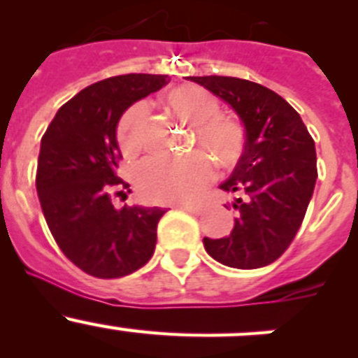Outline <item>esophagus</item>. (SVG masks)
<instances>
[{"label": "esophagus", "instance_id": "34e87169", "mask_svg": "<svg viewBox=\"0 0 358 358\" xmlns=\"http://www.w3.org/2000/svg\"><path fill=\"white\" fill-rule=\"evenodd\" d=\"M180 208L183 209V211H189V213H192V215H201L202 213V206H194V204H182L180 206Z\"/></svg>", "mask_w": 358, "mask_h": 358}]
</instances>
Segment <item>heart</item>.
<instances>
[{
  "label": "heart",
  "mask_w": 358,
  "mask_h": 358,
  "mask_svg": "<svg viewBox=\"0 0 358 358\" xmlns=\"http://www.w3.org/2000/svg\"><path fill=\"white\" fill-rule=\"evenodd\" d=\"M166 107L173 117L194 126L196 143L220 168L230 169L241 161L243 126L236 119L218 114L220 103L211 93L201 86H178L166 95ZM145 114V106L135 103L119 121L117 140L126 156H135L142 149ZM205 157L192 154L180 161L147 159L136 173L140 194L152 202L194 201L213 178L211 161Z\"/></svg>",
  "instance_id": "obj_1"
}]
</instances>
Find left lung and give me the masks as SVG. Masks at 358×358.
I'll return each mask as SVG.
<instances>
[{
  "instance_id": "8db88e82",
  "label": "left lung",
  "mask_w": 358,
  "mask_h": 358,
  "mask_svg": "<svg viewBox=\"0 0 358 358\" xmlns=\"http://www.w3.org/2000/svg\"><path fill=\"white\" fill-rule=\"evenodd\" d=\"M187 79L229 103L246 133L244 152L220 185L239 192L230 236L204 237L211 258L232 268H262L275 262L294 239L317 180L315 143L301 117L272 90L239 78L189 76Z\"/></svg>"
}]
</instances>
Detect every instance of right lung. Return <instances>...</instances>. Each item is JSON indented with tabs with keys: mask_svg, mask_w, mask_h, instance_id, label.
I'll return each instance as SVG.
<instances>
[{
	"mask_svg": "<svg viewBox=\"0 0 358 358\" xmlns=\"http://www.w3.org/2000/svg\"><path fill=\"white\" fill-rule=\"evenodd\" d=\"M168 81L124 74L95 83L60 107L41 138L36 190L50 232L76 266L99 279L136 272L156 249L166 209L112 204V192L129 187L117 175L115 129L128 107Z\"/></svg>",
	"mask_w": 358,
	"mask_h": 358,
	"instance_id": "obj_1",
	"label": "right lung"
}]
</instances>
